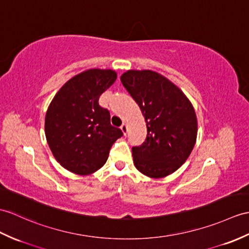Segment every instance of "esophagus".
<instances>
[{
	"instance_id": "1",
	"label": "esophagus",
	"mask_w": 249,
	"mask_h": 249,
	"mask_svg": "<svg viewBox=\"0 0 249 249\" xmlns=\"http://www.w3.org/2000/svg\"><path fill=\"white\" fill-rule=\"evenodd\" d=\"M121 129H122L123 134L126 135V134H127V124H126V123H123L122 125H121Z\"/></svg>"
}]
</instances>
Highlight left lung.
<instances>
[{"label": "left lung", "mask_w": 249, "mask_h": 249, "mask_svg": "<svg viewBox=\"0 0 249 249\" xmlns=\"http://www.w3.org/2000/svg\"><path fill=\"white\" fill-rule=\"evenodd\" d=\"M125 89L140 107L147 136L132 147L137 169L152 178H162L186 162L197 137V120L183 92L151 70H130L121 76Z\"/></svg>", "instance_id": "left-lung-1"}]
</instances>
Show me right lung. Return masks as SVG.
I'll return each instance as SVG.
<instances>
[{"instance_id":"obj_1","label":"right lung","mask_w":249,"mask_h":249,"mask_svg":"<svg viewBox=\"0 0 249 249\" xmlns=\"http://www.w3.org/2000/svg\"><path fill=\"white\" fill-rule=\"evenodd\" d=\"M117 79L112 70L91 69L61 87L45 115V137L55 159L75 174L88 175L106 163L112 144L123 136L110 124L98 98Z\"/></svg>"}]
</instances>
